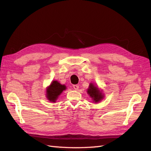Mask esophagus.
Returning a JSON list of instances; mask_svg holds the SVG:
<instances>
[{
  "mask_svg": "<svg viewBox=\"0 0 151 151\" xmlns=\"http://www.w3.org/2000/svg\"><path fill=\"white\" fill-rule=\"evenodd\" d=\"M73 88L75 89V90H78V88H79V86L78 85H73Z\"/></svg>",
  "mask_w": 151,
  "mask_h": 151,
  "instance_id": "obj_1",
  "label": "esophagus"
}]
</instances>
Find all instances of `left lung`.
I'll return each mask as SVG.
<instances>
[{"instance_id": "1", "label": "left lung", "mask_w": 151, "mask_h": 151, "mask_svg": "<svg viewBox=\"0 0 151 151\" xmlns=\"http://www.w3.org/2000/svg\"><path fill=\"white\" fill-rule=\"evenodd\" d=\"M88 93L89 96L93 99V101H95V102H99L103 98V95H102V93L99 90V88H97L96 86H93L92 84L89 85Z\"/></svg>"}]
</instances>
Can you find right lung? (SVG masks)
<instances>
[{"instance_id": "1", "label": "right lung", "mask_w": 151, "mask_h": 151, "mask_svg": "<svg viewBox=\"0 0 151 151\" xmlns=\"http://www.w3.org/2000/svg\"><path fill=\"white\" fill-rule=\"evenodd\" d=\"M65 89V85H62L58 81H53L47 89V98L50 102H56L58 96Z\"/></svg>"}]
</instances>
